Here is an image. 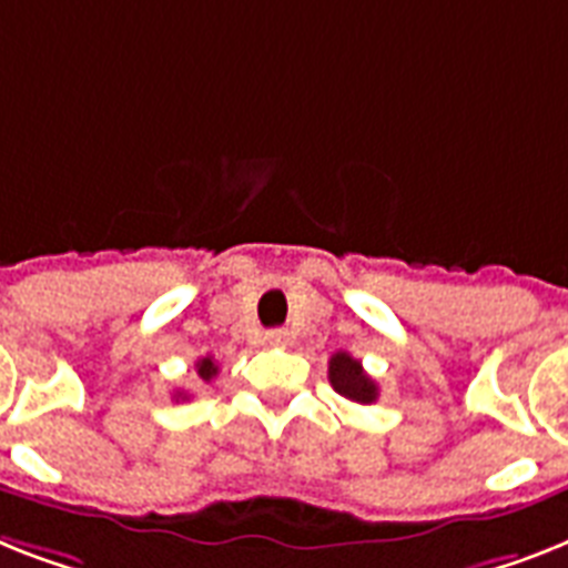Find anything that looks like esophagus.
Listing matches in <instances>:
<instances>
[{
    "instance_id": "34e87169",
    "label": "esophagus",
    "mask_w": 568,
    "mask_h": 568,
    "mask_svg": "<svg viewBox=\"0 0 568 568\" xmlns=\"http://www.w3.org/2000/svg\"><path fill=\"white\" fill-rule=\"evenodd\" d=\"M265 341H268V344H274V347H280V344H288V332L271 329V332H265Z\"/></svg>"
}]
</instances>
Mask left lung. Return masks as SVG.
Here are the masks:
<instances>
[{"label":"left lung","mask_w":568,"mask_h":568,"mask_svg":"<svg viewBox=\"0 0 568 568\" xmlns=\"http://www.w3.org/2000/svg\"><path fill=\"white\" fill-rule=\"evenodd\" d=\"M329 382L344 399H353L358 405L376 403V396H379L376 382L364 373L362 362L349 356V353H335L329 358Z\"/></svg>","instance_id":"left-lung-1"}]
</instances>
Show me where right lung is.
<instances>
[{
    "mask_svg": "<svg viewBox=\"0 0 568 568\" xmlns=\"http://www.w3.org/2000/svg\"><path fill=\"white\" fill-rule=\"evenodd\" d=\"M195 367H197V376H201L204 382H212L215 379V373H219V364L212 362V356H204L201 362L195 364ZM174 399H186V394H180L178 390V394H174Z\"/></svg>",
    "mask_w": 568,
    "mask_h": 568,
    "instance_id": "obj_1",
    "label": "right lung"
}]
</instances>
